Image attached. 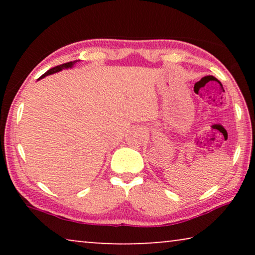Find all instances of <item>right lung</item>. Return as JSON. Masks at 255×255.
<instances>
[{"mask_svg": "<svg viewBox=\"0 0 255 255\" xmlns=\"http://www.w3.org/2000/svg\"><path fill=\"white\" fill-rule=\"evenodd\" d=\"M75 64V61L74 62H67V64H64V65H60V66H57V67H54V68H52V69H50V71H47L46 73H45V74L43 75V78H45V76L46 75H50V74H54V73H58V72H60V71H62V69H67V68H72L73 67V65Z\"/></svg>", "mask_w": 255, "mask_h": 255, "instance_id": "obj_1", "label": "right lung"}]
</instances>
